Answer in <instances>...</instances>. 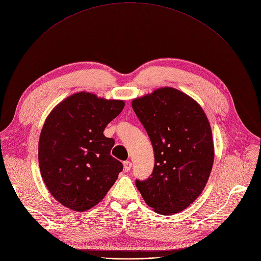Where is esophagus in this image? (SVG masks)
I'll return each instance as SVG.
<instances>
[{
    "instance_id": "34e87169",
    "label": "esophagus",
    "mask_w": 261,
    "mask_h": 261,
    "mask_svg": "<svg viewBox=\"0 0 261 261\" xmlns=\"http://www.w3.org/2000/svg\"><path fill=\"white\" fill-rule=\"evenodd\" d=\"M131 167H132L131 161H125V162H124V171H125L126 173L131 170Z\"/></svg>"
}]
</instances>
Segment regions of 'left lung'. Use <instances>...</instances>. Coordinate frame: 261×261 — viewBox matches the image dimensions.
<instances>
[{
  "mask_svg": "<svg viewBox=\"0 0 261 261\" xmlns=\"http://www.w3.org/2000/svg\"><path fill=\"white\" fill-rule=\"evenodd\" d=\"M132 108L155 156L152 174L136 179V187L156 212L175 215L200 196L208 181L215 157L209 122L196 101L172 87L133 100Z\"/></svg>",
  "mask_w": 261,
  "mask_h": 261,
  "instance_id": "left-lung-1",
  "label": "left lung"
}]
</instances>
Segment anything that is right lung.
I'll return each mask as SVG.
<instances>
[{
	"mask_svg": "<svg viewBox=\"0 0 261 261\" xmlns=\"http://www.w3.org/2000/svg\"><path fill=\"white\" fill-rule=\"evenodd\" d=\"M125 103L92 93L73 94L46 117L38 144L41 177L63 206L85 211L114 184L123 164L111 156L114 139L103 134Z\"/></svg>",
	"mask_w": 261,
	"mask_h": 261,
	"instance_id": "obj_1",
	"label": "right lung"
}]
</instances>
